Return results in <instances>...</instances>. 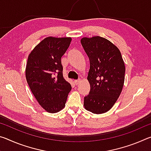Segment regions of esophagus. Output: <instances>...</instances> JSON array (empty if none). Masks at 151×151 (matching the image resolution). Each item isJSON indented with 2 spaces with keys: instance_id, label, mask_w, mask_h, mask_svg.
Here are the masks:
<instances>
[{
  "instance_id": "esophagus-1",
  "label": "esophagus",
  "mask_w": 151,
  "mask_h": 151,
  "mask_svg": "<svg viewBox=\"0 0 151 151\" xmlns=\"http://www.w3.org/2000/svg\"><path fill=\"white\" fill-rule=\"evenodd\" d=\"M81 79H77V80H75V81H74V83H75V84L76 85H79V84L81 83Z\"/></svg>"
}]
</instances>
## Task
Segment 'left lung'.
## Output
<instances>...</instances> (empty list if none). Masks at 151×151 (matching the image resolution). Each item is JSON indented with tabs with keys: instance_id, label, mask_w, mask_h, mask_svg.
Returning <instances> with one entry per match:
<instances>
[{
	"instance_id": "obj_1",
	"label": "left lung",
	"mask_w": 151,
	"mask_h": 151,
	"mask_svg": "<svg viewBox=\"0 0 151 151\" xmlns=\"http://www.w3.org/2000/svg\"><path fill=\"white\" fill-rule=\"evenodd\" d=\"M81 45L90 61L87 79L90 92L84 97V106L94 114L109 111L121 93L125 66L121 53L104 38L84 37Z\"/></svg>"
}]
</instances>
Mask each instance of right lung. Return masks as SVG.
Listing matches in <instances>:
<instances>
[{
    "label": "right lung",
    "instance_id": "obj_1",
    "mask_svg": "<svg viewBox=\"0 0 151 151\" xmlns=\"http://www.w3.org/2000/svg\"><path fill=\"white\" fill-rule=\"evenodd\" d=\"M71 38L47 37L28 57L26 78L32 94L46 111L55 113L65 106L71 85L63 78L61 57Z\"/></svg>",
    "mask_w": 151,
    "mask_h": 151
}]
</instances>
